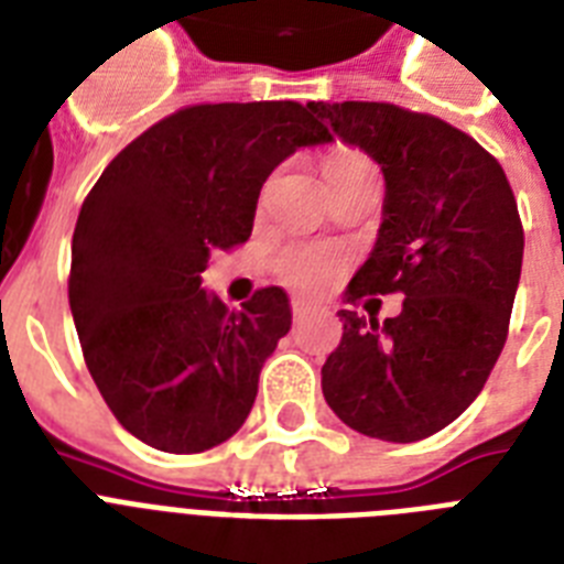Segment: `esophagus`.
Instances as JSON below:
<instances>
[{
  "label": "esophagus",
  "instance_id": "esophagus-1",
  "mask_svg": "<svg viewBox=\"0 0 564 564\" xmlns=\"http://www.w3.org/2000/svg\"><path fill=\"white\" fill-rule=\"evenodd\" d=\"M314 308H319V305L314 303V300H308V296H300V294L291 296V311H294L296 317H300V314H308V311Z\"/></svg>",
  "mask_w": 564,
  "mask_h": 564
}]
</instances>
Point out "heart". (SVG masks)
Wrapping results in <instances>:
<instances>
[{
	"instance_id": "obj_1",
	"label": "heart",
	"mask_w": 564,
	"mask_h": 564,
	"mask_svg": "<svg viewBox=\"0 0 564 564\" xmlns=\"http://www.w3.org/2000/svg\"><path fill=\"white\" fill-rule=\"evenodd\" d=\"M360 169H372V162L367 156L355 151V148H328L323 160H319V171L326 183L352 174ZM349 256L346 250L335 245H291L276 256V273L285 279L288 285L303 288V291H326L344 276Z\"/></svg>"
}]
</instances>
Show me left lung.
<instances>
[{"label": "left lung", "instance_id": "1", "mask_svg": "<svg viewBox=\"0 0 564 564\" xmlns=\"http://www.w3.org/2000/svg\"><path fill=\"white\" fill-rule=\"evenodd\" d=\"M308 107L384 171L376 250L346 300L404 296L384 326L337 311L344 337L323 364V395L358 434L416 443L475 402L507 344L524 256L516 195L501 162L436 116L387 101Z\"/></svg>", "mask_w": 564, "mask_h": 564}]
</instances>
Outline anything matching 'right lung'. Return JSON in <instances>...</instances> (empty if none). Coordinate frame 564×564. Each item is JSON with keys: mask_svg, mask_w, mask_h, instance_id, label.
Returning <instances> with one entry per match:
<instances>
[{"mask_svg": "<svg viewBox=\"0 0 564 564\" xmlns=\"http://www.w3.org/2000/svg\"><path fill=\"white\" fill-rule=\"evenodd\" d=\"M308 104H192L112 156L72 236L69 308L121 427L169 454L236 434L291 328L282 288L229 311L200 288L209 256L245 245L270 171L328 142Z\"/></svg>", "mask_w": 564, "mask_h": 564, "instance_id": "1", "label": "right lung"}]
</instances>
